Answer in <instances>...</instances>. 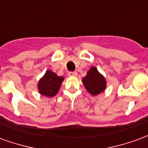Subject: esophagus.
<instances>
[{
  "label": "esophagus",
  "mask_w": 148,
  "mask_h": 148,
  "mask_svg": "<svg viewBox=\"0 0 148 148\" xmlns=\"http://www.w3.org/2000/svg\"><path fill=\"white\" fill-rule=\"evenodd\" d=\"M68 75L70 77H75V76H77V72H75V71H70L68 73Z\"/></svg>",
  "instance_id": "obj_1"
}]
</instances>
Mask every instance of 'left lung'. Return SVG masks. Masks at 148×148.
I'll return each mask as SVG.
<instances>
[{"mask_svg": "<svg viewBox=\"0 0 148 148\" xmlns=\"http://www.w3.org/2000/svg\"><path fill=\"white\" fill-rule=\"evenodd\" d=\"M82 82L86 89L92 95L101 93V92H103L106 89V79L95 67L90 68L86 76L83 77Z\"/></svg>", "mask_w": 148, "mask_h": 148, "instance_id": "obj_1", "label": "left lung"}]
</instances>
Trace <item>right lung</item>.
I'll return each mask as SVG.
<instances>
[{
  "label": "right lung",
  "mask_w": 148,
  "mask_h": 148,
  "mask_svg": "<svg viewBox=\"0 0 148 148\" xmlns=\"http://www.w3.org/2000/svg\"><path fill=\"white\" fill-rule=\"evenodd\" d=\"M62 81L63 77H58L54 72L47 71L38 83L39 93L48 97H54L58 93Z\"/></svg>",
  "instance_id": "1"
}]
</instances>
